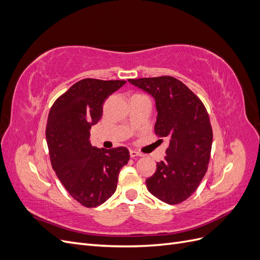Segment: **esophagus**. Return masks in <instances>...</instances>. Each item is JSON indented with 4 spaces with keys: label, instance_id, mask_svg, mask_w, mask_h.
<instances>
[{
    "label": "esophagus",
    "instance_id": "1",
    "mask_svg": "<svg viewBox=\"0 0 260 260\" xmlns=\"http://www.w3.org/2000/svg\"><path fill=\"white\" fill-rule=\"evenodd\" d=\"M130 156L132 158H135V157H139V156H143L142 153H140L138 151H135V149H130Z\"/></svg>",
    "mask_w": 260,
    "mask_h": 260
}]
</instances>
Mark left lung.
<instances>
[{
  "label": "left lung",
  "mask_w": 260,
  "mask_h": 260,
  "mask_svg": "<svg viewBox=\"0 0 260 260\" xmlns=\"http://www.w3.org/2000/svg\"><path fill=\"white\" fill-rule=\"evenodd\" d=\"M155 99V133L169 139L165 160L146 179L148 192L175 205L195 192L210 158L212 129L202 101L187 86L170 76L129 79Z\"/></svg>",
  "instance_id": "8db88e82"
}]
</instances>
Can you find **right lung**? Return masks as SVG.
Listing matches in <instances>:
<instances>
[{
  "label": "right lung",
  "instance_id": "obj_1",
  "mask_svg": "<svg viewBox=\"0 0 260 260\" xmlns=\"http://www.w3.org/2000/svg\"><path fill=\"white\" fill-rule=\"evenodd\" d=\"M124 83L80 80L55 101L49 113L45 135L52 167L69 194L85 207L111 198L130 158L123 146L105 149L90 143V129L100 121L104 101Z\"/></svg>",
  "mask_w": 260,
  "mask_h": 260
}]
</instances>
